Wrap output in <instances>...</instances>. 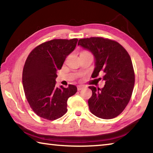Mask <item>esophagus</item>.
Instances as JSON below:
<instances>
[{"label":"esophagus","mask_w":153,"mask_h":153,"mask_svg":"<svg viewBox=\"0 0 153 153\" xmlns=\"http://www.w3.org/2000/svg\"><path fill=\"white\" fill-rule=\"evenodd\" d=\"M77 90H78V91H79V90H82L83 88H84V86H77Z\"/></svg>","instance_id":"esophagus-1"}]
</instances>
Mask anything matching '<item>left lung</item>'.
<instances>
[{
    "instance_id": "1",
    "label": "left lung",
    "mask_w": 153,
    "mask_h": 153,
    "mask_svg": "<svg viewBox=\"0 0 153 153\" xmlns=\"http://www.w3.org/2000/svg\"><path fill=\"white\" fill-rule=\"evenodd\" d=\"M78 45L90 51L95 58L93 76L103 72L105 86H89L92 95L88 100L90 112L97 117L110 120L123 112L132 94L135 74L128 52L120 43L102 37L79 40Z\"/></svg>"
}]
</instances>
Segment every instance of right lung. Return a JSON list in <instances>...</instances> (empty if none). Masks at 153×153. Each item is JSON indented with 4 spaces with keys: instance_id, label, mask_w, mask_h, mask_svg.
Returning <instances> with one entry per match:
<instances>
[{
    "instance_id": "obj_1",
    "label": "right lung",
    "mask_w": 153,
    "mask_h": 153,
    "mask_svg": "<svg viewBox=\"0 0 153 153\" xmlns=\"http://www.w3.org/2000/svg\"><path fill=\"white\" fill-rule=\"evenodd\" d=\"M77 38L54 39L38 45L31 51L23 69L22 82L25 97L36 115L55 120L67 113V100L77 92L74 85L56 86V71L75 48Z\"/></svg>"
}]
</instances>
